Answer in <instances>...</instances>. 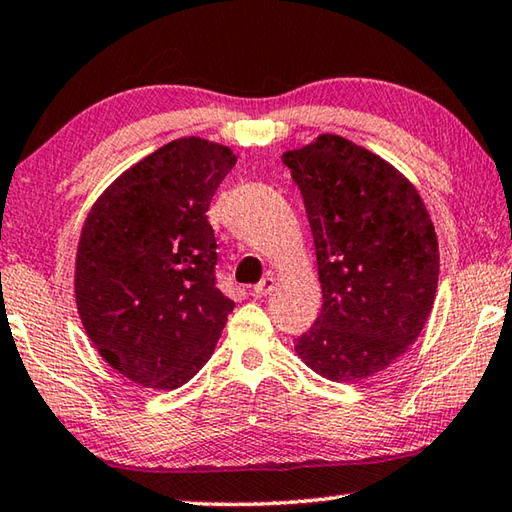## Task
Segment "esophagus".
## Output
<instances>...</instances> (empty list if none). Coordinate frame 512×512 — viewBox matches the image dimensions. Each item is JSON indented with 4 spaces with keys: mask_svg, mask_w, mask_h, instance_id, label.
<instances>
[{
    "mask_svg": "<svg viewBox=\"0 0 512 512\" xmlns=\"http://www.w3.org/2000/svg\"><path fill=\"white\" fill-rule=\"evenodd\" d=\"M274 285H276V279L272 274H267L261 283L254 285V294L256 297H267V294L274 290Z\"/></svg>",
    "mask_w": 512,
    "mask_h": 512,
    "instance_id": "esophagus-1",
    "label": "esophagus"
}]
</instances>
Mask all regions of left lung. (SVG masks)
<instances>
[{
    "mask_svg": "<svg viewBox=\"0 0 512 512\" xmlns=\"http://www.w3.org/2000/svg\"><path fill=\"white\" fill-rule=\"evenodd\" d=\"M306 204L324 306L297 353L333 382H357L407 353L438 285L434 224L416 186L357 143L321 134L283 152Z\"/></svg>",
    "mask_w": 512,
    "mask_h": 512,
    "instance_id": "obj_1",
    "label": "left lung"
}]
</instances>
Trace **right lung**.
<instances>
[{"mask_svg": "<svg viewBox=\"0 0 512 512\" xmlns=\"http://www.w3.org/2000/svg\"><path fill=\"white\" fill-rule=\"evenodd\" d=\"M236 159L220 143L175 139L114 179L87 215L78 315L103 360L134 384L182 387L218 344L233 301L215 285L206 211Z\"/></svg>", "mask_w": 512, "mask_h": 512, "instance_id": "add662e5", "label": "right lung"}]
</instances>
